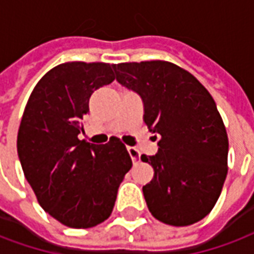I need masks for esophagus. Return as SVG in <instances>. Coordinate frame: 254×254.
<instances>
[{
    "mask_svg": "<svg viewBox=\"0 0 254 254\" xmlns=\"http://www.w3.org/2000/svg\"><path fill=\"white\" fill-rule=\"evenodd\" d=\"M127 152H129V155L132 157L133 163H137V161L140 160V152L137 151L136 148H133V146H127Z\"/></svg>",
    "mask_w": 254,
    "mask_h": 254,
    "instance_id": "1",
    "label": "esophagus"
}]
</instances>
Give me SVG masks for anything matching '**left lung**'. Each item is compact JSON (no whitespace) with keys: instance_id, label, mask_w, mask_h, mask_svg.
<instances>
[{"instance_id":"obj_1","label":"left lung","mask_w":254,"mask_h":254,"mask_svg":"<svg viewBox=\"0 0 254 254\" xmlns=\"http://www.w3.org/2000/svg\"><path fill=\"white\" fill-rule=\"evenodd\" d=\"M113 68L122 86L141 97L144 122L160 137L155 156L141 155L155 171L142 187L149 211L172 226L203 219L227 175L229 140L213 97L194 75L171 62H129Z\"/></svg>"}]
</instances>
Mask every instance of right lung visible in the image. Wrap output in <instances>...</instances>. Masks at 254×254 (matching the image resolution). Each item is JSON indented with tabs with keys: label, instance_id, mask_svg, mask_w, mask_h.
<instances>
[{
	"label": "right lung",
	"instance_id": "right-lung-1",
	"mask_svg": "<svg viewBox=\"0 0 254 254\" xmlns=\"http://www.w3.org/2000/svg\"><path fill=\"white\" fill-rule=\"evenodd\" d=\"M114 79L109 63H62L37 82L24 109L17 134L24 175L41 207L68 227L106 221L132 168L118 137L102 145L78 138L91 94Z\"/></svg>",
	"mask_w": 254,
	"mask_h": 254
}]
</instances>
